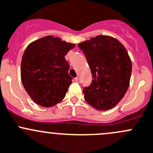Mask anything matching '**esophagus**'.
I'll use <instances>...</instances> for the list:
<instances>
[{
    "instance_id": "obj_1",
    "label": "esophagus",
    "mask_w": 153,
    "mask_h": 153,
    "mask_svg": "<svg viewBox=\"0 0 153 153\" xmlns=\"http://www.w3.org/2000/svg\"><path fill=\"white\" fill-rule=\"evenodd\" d=\"M75 82H79V78H78V77H77V78H75Z\"/></svg>"
}]
</instances>
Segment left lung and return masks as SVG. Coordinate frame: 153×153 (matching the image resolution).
<instances>
[{
  "instance_id": "left-lung-1",
  "label": "left lung",
  "mask_w": 153,
  "mask_h": 153,
  "mask_svg": "<svg viewBox=\"0 0 153 153\" xmlns=\"http://www.w3.org/2000/svg\"><path fill=\"white\" fill-rule=\"evenodd\" d=\"M90 68L92 81L83 93L88 104L97 110L116 105L127 91L132 62L126 48L115 38L98 35L78 44Z\"/></svg>"
}]
</instances>
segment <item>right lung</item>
I'll return each mask as SVG.
<instances>
[{"instance_id": "obj_1", "label": "right lung", "mask_w": 153, "mask_h": 153, "mask_svg": "<svg viewBox=\"0 0 153 153\" xmlns=\"http://www.w3.org/2000/svg\"><path fill=\"white\" fill-rule=\"evenodd\" d=\"M75 46L49 35L31 43L25 49L21 61V81L36 104L50 107L64 98L72 79L64 56Z\"/></svg>"}]
</instances>
